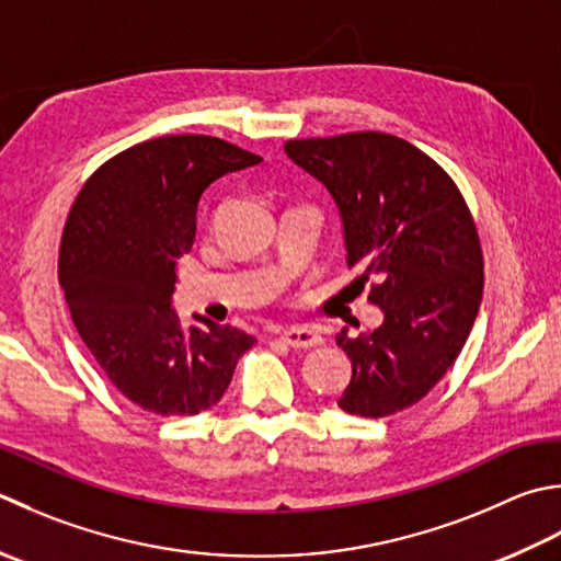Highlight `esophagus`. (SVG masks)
Listing matches in <instances>:
<instances>
[{"label": "esophagus", "instance_id": "1", "mask_svg": "<svg viewBox=\"0 0 561 561\" xmlns=\"http://www.w3.org/2000/svg\"><path fill=\"white\" fill-rule=\"evenodd\" d=\"M282 340L294 350H309V347L321 345L323 337L318 335V331H313V328H309V325H294V328H287V331L282 333Z\"/></svg>", "mask_w": 561, "mask_h": 561}]
</instances>
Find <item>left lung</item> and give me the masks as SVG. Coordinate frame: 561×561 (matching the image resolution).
<instances>
[{"label": "left lung", "instance_id": "1", "mask_svg": "<svg viewBox=\"0 0 561 561\" xmlns=\"http://www.w3.org/2000/svg\"><path fill=\"white\" fill-rule=\"evenodd\" d=\"M284 152L331 192L347 267L375 277L383 323L335 335L353 362L337 405L387 419L419 403L462 353L484 294L474 218L457 184L423 150L377 130L284 142Z\"/></svg>", "mask_w": 561, "mask_h": 561}]
</instances>
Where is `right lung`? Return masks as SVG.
I'll return each instance as SVG.
<instances>
[{
    "label": "right lung",
    "instance_id": "1",
    "mask_svg": "<svg viewBox=\"0 0 561 561\" xmlns=\"http://www.w3.org/2000/svg\"><path fill=\"white\" fill-rule=\"evenodd\" d=\"M262 158L211 136H162L104 162L70 208L60 287L82 343L128 401L196 415L221 401L255 337L172 309L206 186Z\"/></svg>",
    "mask_w": 561,
    "mask_h": 561
}]
</instances>
